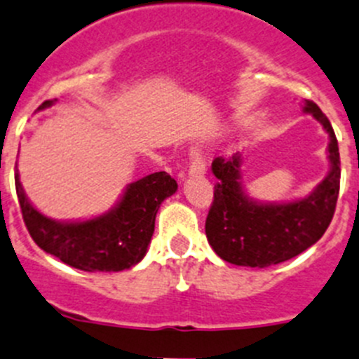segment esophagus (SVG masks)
Returning <instances> with one entry per match:
<instances>
[{"label":"esophagus","instance_id":"obj_1","mask_svg":"<svg viewBox=\"0 0 359 359\" xmlns=\"http://www.w3.org/2000/svg\"><path fill=\"white\" fill-rule=\"evenodd\" d=\"M207 165H205V159L201 156V151L198 147H191L189 151V166H187V172L189 175H203Z\"/></svg>","mask_w":359,"mask_h":359}]
</instances>
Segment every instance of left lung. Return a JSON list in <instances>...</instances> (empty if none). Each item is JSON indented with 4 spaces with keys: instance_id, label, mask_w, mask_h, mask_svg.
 Wrapping results in <instances>:
<instances>
[{
    "instance_id": "1",
    "label": "left lung",
    "mask_w": 359,
    "mask_h": 359,
    "mask_svg": "<svg viewBox=\"0 0 359 359\" xmlns=\"http://www.w3.org/2000/svg\"><path fill=\"white\" fill-rule=\"evenodd\" d=\"M330 135V172L309 196L290 203H259L242 187V158H215L212 161L217 184L208 210L205 233L221 259L238 266L264 268L298 256L314 245L332 222L340 189V154L335 131L314 102H305Z\"/></svg>"
}]
</instances>
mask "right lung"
<instances>
[{
	"label": "right lung",
	"instance_id": "obj_1",
	"mask_svg": "<svg viewBox=\"0 0 359 359\" xmlns=\"http://www.w3.org/2000/svg\"><path fill=\"white\" fill-rule=\"evenodd\" d=\"M54 102L47 100L38 110L48 109ZM15 189L24 224L40 249L83 272H121L145 256L159 205L175 193L177 182L166 172L151 173L131 182L110 212L75 222L54 221L40 214L24 194L19 173Z\"/></svg>",
	"mask_w": 359,
	"mask_h": 359
}]
</instances>
